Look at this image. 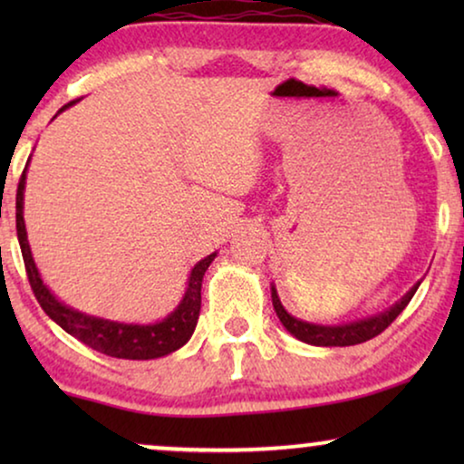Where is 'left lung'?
Segmentation results:
<instances>
[{
  "label": "left lung",
  "mask_w": 464,
  "mask_h": 464,
  "mask_svg": "<svg viewBox=\"0 0 464 464\" xmlns=\"http://www.w3.org/2000/svg\"><path fill=\"white\" fill-rule=\"evenodd\" d=\"M418 287H420V283H416L414 287H411L408 294L401 297V300L392 304V306L389 310H384V313L367 316V319H361V321L346 323V325H314V323H306V321L295 319V316H291L287 310H285L281 300H278L275 285H272V306H275L276 316L281 319L283 327L287 329L291 335H295L297 340L306 342V344H313V346H353V344H361V342L376 338L378 334H382L384 329L389 327L391 323L403 313V308L408 306L411 297H414Z\"/></svg>",
  "instance_id": "1"
}]
</instances>
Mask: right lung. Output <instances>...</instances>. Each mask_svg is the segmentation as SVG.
I'll use <instances>...</instances> for the list:
<instances>
[{"label":"right lung","mask_w":464,"mask_h":464,"mask_svg":"<svg viewBox=\"0 0 464 464\" xmlns=\"http://www.w3.org/2000/svg\"><path fill=\"white\" fill-rule=\"evenodd\" d=\"M72 103L63 105L61 111H65ZM27 169L23 170L21 181H18L16 189V234H18V245H21L24 270H27L29 285L34 289V294L40 302L50 319L56 325H61L69 335L84 342L86 346H91L92 351H99L107 354V357L116 359H132V361H145V359H158L164 354L175 353L177 348H181L186 342L192 338L196 323H198L200 314V287H202V276L211 262L215 259V253L200 259L189 272L188 278V289L183 300L179 302L173 313L167 319L150 323V325H132V323H118L110 319H99V316L80 313L65 306V304L56 300L50 294V289L44 285L40 272L35 268L34 256H31V246L27 240V230H24V219H23V192H24V179H27Z\"/></svg>","instance_id":"1"}]
</instances>
